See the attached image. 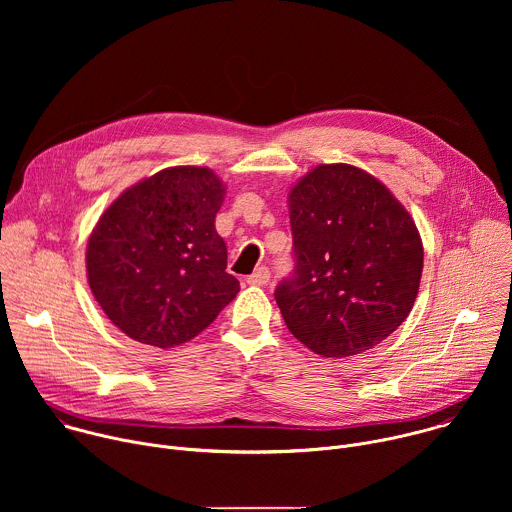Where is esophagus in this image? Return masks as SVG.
<instances>
[{
	"mask_svg": "<svg viewBox=\"0 0 512 512\" xmlns=\"http://www.w3.org/2000/svg\"><path fill=\"white\" fill-rule=\"evenodd\" d=\"M269 269L267 267H259L255 269L251 275H247V283L249 285H265L269 281Z\"/></svg>",
	"mask_w": 512,
	"mask_h": 512,
	"instance_id": "1",
	"label": "esophagus"
}]
</instances>
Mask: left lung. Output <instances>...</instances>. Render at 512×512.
Returning a JSON list of instances; mask_svg holds the SVG:
<instances>
[{
  "mask_svg": "<svg viewBox=\"0 0 512 512\" xmlns=\"http://www.w3.org/2000/svg\"><path fill=\"white\" fill-rule=\"evenodd\" d=\"M296 269L275 289L285 326L320 356L381 344L409 316L423 245L405 206L369 172L320 164L289 192Z\"/></svg>",
  "mask_w": 512,
  "mask_h": 512,
  "instance_id": "1",
  "label": "left lung"
}]
</instances>
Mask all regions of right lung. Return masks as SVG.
I'll list each match as a JSON object with an SVG mask.
<instances>
[{
	"mask_svg": "<svg viewBox=\"0 0 512 512\" xmlns=\"http://www.w3.org/2000/svg\"><path fill=\"white\" fill-rule=\"evenodd\" d=\"M225 184L200 166L166 168L121 192L87 245V277L129 338L172 348L198 336L239 294L214 229Z\"/></svg>",
	"mask_w": 512,
	"mask_h": 512,
	"instance_id": "add662e5",
	"label": "right lung"
}]
</instances>
